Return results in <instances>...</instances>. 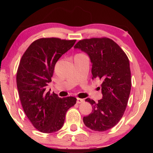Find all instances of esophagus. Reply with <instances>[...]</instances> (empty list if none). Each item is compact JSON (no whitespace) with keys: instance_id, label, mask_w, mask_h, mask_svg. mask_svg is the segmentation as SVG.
Returning <instances> with one entry per match:
<instances>
[{"instance_id":"obj_1","label":"esophagus","mask_w":153,"mask_h":153,"mask_svg":"<svg viewBox=\"0 0 153 153\" xmlns=\"http://www.w3.org/2000/svg\"><path fill=\"white\" fill-rule=\"evenodd\" d=\"M84 101V99H82V98H77V103H78V104L82 103Z\"/></svg>"}]
</instances>
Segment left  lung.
Segmentation results:
<instances>
[{
  "label": "left lung",
  "instance_id": "obj_1",
  "mask_svg": "<svg viewBox=\"0 0 153 153\" xmlns=\"http://www.w3.org/2000/svg\"><path fill=\"white\" fill-rule=\"evenodd\" d=\"M74 48L88 55L92 79L102 81V99L96 102L86 98L92 111L83 121L92 130H108L120 121L128 105L131 86L129 59L117 44L107 38L79 40Z\"/></svg>",
  "mask_w": 153,
  "mask_h": 153
}]
</instances>
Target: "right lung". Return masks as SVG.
<instances>
[{
	"mask_svg": "<svg viewBox=\"0 0 153 153\" xmlns=\"http://www.w3.org/2000/svg\"><path fill=\"white\" fill-rule=\"evenodd\" d=\"M76 40L40 38L33 42L23 55L17 72V86L25 115L43 133H53L63 126L66 112L76 103V98H59L46 92L55 64Z\"/></svg>",
	"mask_w": 153,
	"mask_h": 153,
	"instance_id": "add662e5",
	"label": "right lung"
}]
</instances>
